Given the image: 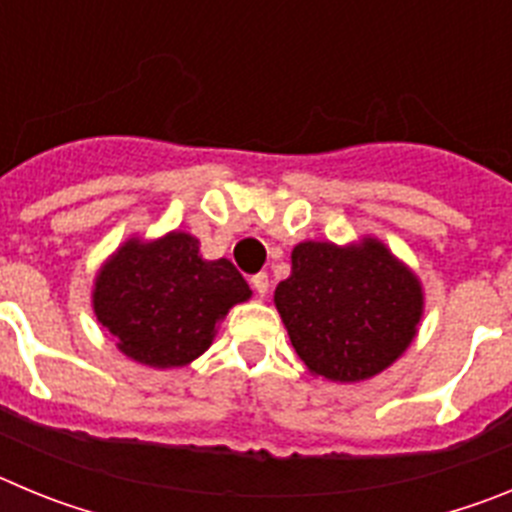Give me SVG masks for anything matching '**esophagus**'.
Masks as SVG:
<instances>
[{
  "label": "esophagus",
  "mask_w": 512,
  "mask_h": 512,
  "mask_svg": "<svg viewBox=\"0 0 512 512\" xmlns=\"http://www.w3.org/2000/svg\"><path fill=\"white\" fill-rule=\"evenodd\" d=\"M251 287L256 289V295L264 297L266 292H269V274H264V271H261V274H253Z\"/></svg>",
  "instance_id": "34e87169"
}]
</instances>
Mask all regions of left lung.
Returning a JSON list of instances; mask_svg holds the SVG:
<instances>
[{
    "label": "left lung",
    "mask_w": 512,
    "mask_h": 512,
    "mask_svg": "<svg viewBox=\"0 0 512 512\" xmlns=\"http://www.w3.org/2000/svg\"><path fill=\"white\" fill-rule=\"evenodd\" d=\"M274 305L312 374L359 382L400 359L418 333L423 289L413 271L374 238L359 246L305 241Z\"/></svg>",
    "instance_id": "8db88e82"
}]
</instances>
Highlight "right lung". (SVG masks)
Returning <instances> with one entry per match:
<instances>
[{
	"label": "right lung",
	"mask_w": 512,
	"mask_h": 512,
	"mask_svg": "<svg viewBox=\"0 0 512 512\" xmlns=\"http://www.w3.org/2000/svg\"><path fill=\"white\" fill-rule=\"evenodd\" d=\"M94 315L117 348L140 364L169 369L210 348L215 325L251 297L228 259L205 261L189 233L128 241L99 269Z\"/></svg>",
	"instance_id": "right-lung-1"
}]
</instances>
